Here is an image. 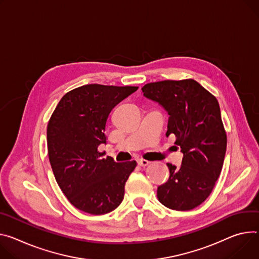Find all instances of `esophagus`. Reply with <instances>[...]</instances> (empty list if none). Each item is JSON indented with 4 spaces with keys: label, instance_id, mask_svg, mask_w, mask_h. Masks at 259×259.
I'll use <instances>...</instances> for the list:
<instances>
[{
    "label": "esophagus",
    "instance_id": "1",
    "mask_svg": "<svg viewBox=\"0 0 259 259\" xmlns=\"http://www.w3.org/2000/svg\"><path fill=\"white\" fill-rule=\"evenodd\" d=\"M137 163H138V165H140V166H147L150 164V161H148L146 159H138Z\"/></svg>",
    "mask_w": 259,
    "mask_h": 259
}]
</instances>
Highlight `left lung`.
I'll return each instance as SVG.
<instances>
[{
  "instance_id": "obj_1",
  "label": "left lung",
  "mask_w": 259,
  "mask_h": 259,
  "mask_svg": "<svg viewBox=\"0 0 259 259\" xmlns=\"http://www.w3.org/2000/svg\"><path fill=\"white\" fill-rule=\"evenodd\" d=\"M142 91L168 113L166 136L176 135L183 153L180 167L167 163L169 179L157 197L168 208L192 209L208 197L222 170L227 139L219 103L193 79L151 82Z\"/></svg>"
}]
</instances>
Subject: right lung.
I'll return each instance as SVG.
<instances>
[{"label": "right lung", "instance_id": "1", "mask_svg": "<svg viewBox=\"0 0 259 259\" xmlns=\"http://www.w3.org/2000/svg\"><path fill=\"white\" fill-rule=\"evenodd\" d=\"M138 88L87 84L67 93L48 125V149L58 185L76 208L103 215L121 204L136 161L114 162L98 147L112 108Z\"/></svg>", "mask_w": 259, "mask_h": 259}]
</instances>
